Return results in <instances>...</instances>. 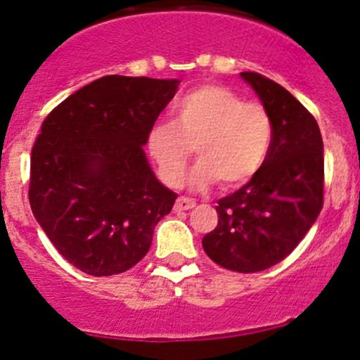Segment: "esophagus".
I'll use <instances>...</instances> for the list:
<instances>
[{
  "mask_svg": "<svg viewBox=\"0 0 360 360\" xmlns=\"http://www.w3.org/2000/svg\"><path fill=\"white\" fill-rule=\"evenodd\" d=\"M195 207H196L195 200L184 198V196H181V198H177L176 205H174V210L183 212V210H191V208H195Z\"/></svg>",
  "mask_w": 360,
  "mask_h": 360,
  "instance_id": "1",
  "label": "esophagus"
}]
</instances>
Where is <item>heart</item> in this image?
Returning a JSON list of instances; mask_svg holds the SVG:
<instances>
[{
	"label": "heart",
	"mask_w": 360,
	"mask_h": 360,
	"mask_svg": "<svg viewBox=\"0 0 360 360\" xmlns=\"http://www.w3.org/2000/svg\"><path fill=\"white\" fill-rule=\"evenodd\" d=\"M172 122H157L147 135V152L160 179L179 186L193 157L200 162L189 186L205 189L246 184L263 169L274 143L270 112L222 85H203L172 105Z\"/></svg>",
	"instance_id": "heart-1"
}]
</instances>
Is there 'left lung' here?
<instances>
[{
    "label": "left lung",
    "mask_w": 360,
    "mask_h": 360,
    "mask_svg": "<svg viewBox=\"0 0 360 360\" xmlns=\"http://www.w3.org/2000/svg\"><path fill=\"white\" fill-rule=\"evenodd\" d=\"M240 78L270 112L274 143L262 171L219 200V224L201 244L222 268L255 274L287 258L314 225L325 160L318 122L289 90L252 71Z\"/></svg>",
    "instance_id": "left-lung-1"
}]
</instances>
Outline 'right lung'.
Here are the masks:
<instances>
[{
    "label": "right lung",
    "instance_id": "add662e5",
    "mask_svg": "<svg viewBox=\"0 0 360 360\" xmlns=\"http://www.w3.org/2000/svg\"><path fill=\"white\" fill-rule=\"evenodd\" d=\"M179 80L109 75L82 86L42 122L29 200L65 259L94 276L129 270L177 195L157 179L143 147Z\"/></svg>",
    "mask_w": 360,
    "mask_h": 360
}]
</instances>
